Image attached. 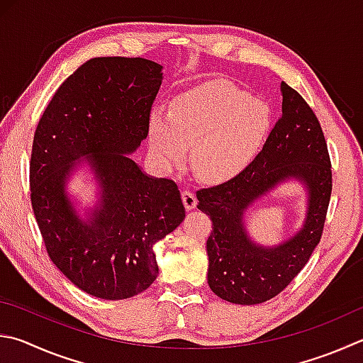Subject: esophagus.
<instances>
[{
  "label": "esophagus",
  "mask_w": 363,
  "mask_h": 363,
  "mask_svg": "<svg viewBox=\"0 0 363 363\" xmlns=\"http://www.w3.org/2000/svg\"><path fill=\"white\" fill-rule=\"evenodd\" d=\"M181 196H182L184 206H186L187 209H194L196 206V196H195V194L192 192V190H189V189L182 190Z\"/></svg>",
  "instance_id": "34e87169"
}]
</instances>
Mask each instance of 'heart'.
Returning a JSON list of instances; mask_svg holds the SVG:
<instances>
[{"label":"heart","mask_w":363,"mask_h":363,"mask_svg":"<svg viewBox=\"0 0 363 363\" xmlns=\"http://www.w3.org/2000/svg\"><path fill=\"white\" fill-rule=\"evenodd\" d=\"M268 109L223 79L184 91L171 111L150 116V144L164 167H176L190 147V163L208 181L228 179L246 167L268 128Z\"/></svg>","instance_id":"1"}]
</instances>
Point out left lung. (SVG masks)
Returning <instances> with one entry per match:
<instances>
[{
    "mask_svg": "<svg viewBox=\"0 0 363 363\" xmlns=\"http://www.w3.org/2000/svg\"><path fill=\"white\" fill-rule=\"evenodd\" d=\"M282 116L263 149L238 176L196 192L199 209L213 220L206 241L208 284L217 296L257 305L281 294L319 245L332 195V163L324 131L298 91L282 81ZM296 177L308 189V213L301 232L278 248L248 240L245 209L276 183Z\"/></svg>",
    "mask_w": 363,
    "mask_h": 363,
    "instance_id": "obj_1",
    "label": "left lung"
}]
</instances>
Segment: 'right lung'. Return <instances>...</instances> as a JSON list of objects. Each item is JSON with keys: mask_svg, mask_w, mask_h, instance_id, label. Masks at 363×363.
I'll return each mask as SVG.
<instances>
[{"mask_svg": "<svg viewBox=\"0 0 363 363\" xmlns=\"http://www.w3.org/2000/svg\"><path fill=\"white\" fill-rule=\"evenodd\" d=\"M162 74L146 58H91L58 87L33 138L30 196L45 250L72 284L98 298L146 291L159 274L154 245L186 217L176 182L146 176L125 155L147 138ZM81 156L102 186L89 223L64 194Z\"/></svg>", "mask_w": 363, "mask_h": 363, "instance_id": "1", "label": "right lung"}]
</instances>
